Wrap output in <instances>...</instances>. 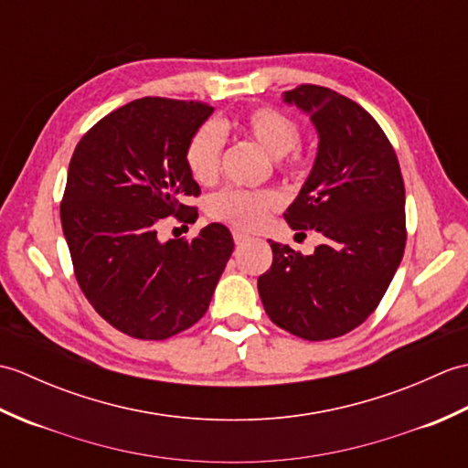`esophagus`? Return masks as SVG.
I'll return each instance as SVG.
<instances>
[{"mask_svg":"<svg viewBox=\"0 0 468 468\" xmlns=\"http://www.w3.org/2000/svg\"><path fill=\"white\" fill-rule=\"evenodd\" d=\"M250 239H251L250 233L239 231V229H235V231H233V241H235V245H243L245 241H250Z\"/></svg>","mask_w":468,"mask_h":468,"instance_id":"34e87169","label":"esophagus"}]
</instances>
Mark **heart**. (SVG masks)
Segmentation results:
<instances>
[{
  "instance_id": "b5f03b06",
  "label": "heart",
  "mask_w": 468,
  "mask_h": 468,
  "mask_svg": "<svg viewBox=\"0 0 468 468\" xmlns=\"http://www.w3.org/2000/svg\"><path fill=\"white\" fill-rule=\"evenodd\" d=\"M229 128L241 133L260 144L263 151L277 158L282 171L287 175H300L303 171V156L295 151L300 141V126L290 116L271 106H260L237 116ZM223 134L215 124L198 126L188 138L185 148V165L197 183H213L221 163ZM282 205V197L275 191H247V188H223L215 193L207 203V211L218 221L235 227L255 229L267 221Z\"/></svg>"
}]
</instances>
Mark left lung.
Returning a JSON list of instances; mask_svg holds the SVG:
<instances>
[{"instance_id":"8db88e82","label":"left lung","mask_w":468,"mask_h":468,"mask_svg":"<svg viewBox=\"0 0 468 468\" xmlns=\"http://www.w3.org/2000/svg\"><path fill=\"white\" fill-rule=\"evenodd\" d=\"M315 126L317 154L283 218L317 231L312 255L271 241L273 263L257 280L270 320L310 342L366 322L399 270L406 245L404 181L384 131L360 104L322 86L283 94Z\"/></svg>"}]
</instances>
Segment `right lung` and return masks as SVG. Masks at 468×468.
Returning a JSON list of instances; mask_svg holds the SVG:
<instances>
[{"label": "right lung", "mask_w": 468, "mask_h": 468, "mask_svg": "<svg viewBox=\"0 0 468 468\" xmlns=\"http://www.w3.org/2000/svg\"><path fill=\"white\" fill-rule=\"evenodd\" d=\"M213 114L203 102L141 98L104 116L78 143L59 218L78 285L116 330L166 340L197 324L211 303L233 237L221 223L193 241L156 235L201 195L185 165L188 138Z\"/></svg>", "instance_id": "add662e5"}]
</instances>
